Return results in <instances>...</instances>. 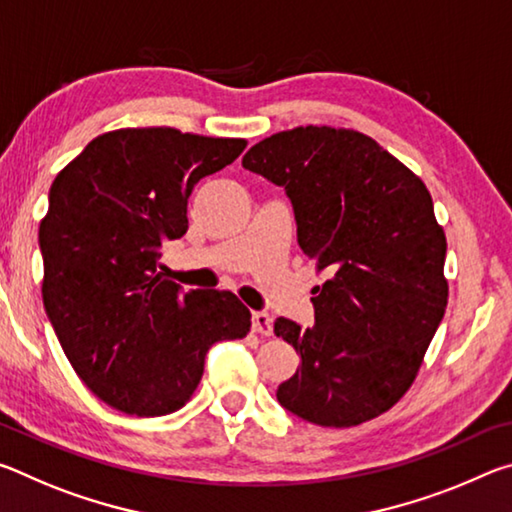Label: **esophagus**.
<instances>
[{"mask_svg":"<svg viewBox=\"0 0 512 512\" xmlns=\"http://www.w3.org/2000/svg\"><path fill=\"white\" fill-rule=\"evenodd\" d=\"M253 332L262 336H273V318L264 314V311H255L253 314Z\"/></svg>","mask_w":512,"mask_h":512,"instance_id":"esophagus-1","label":"esophagus"}]
</instances>
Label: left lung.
Listing matches in <instances>:
<instances>
[{
	"instance_id": "left-lung-1",
	"label": "left lung",
	"mask_w": 512,
	"mask_h": 512,
	"mask_svg": "<svg viewBox=\"0 0 512 512\" xmlns=\"http://www.w3.org/2000/svg\"><path fill=\"white\" fill-rule=\"evenodd\" d=\"M287 189L314 262L316 323L275 320L300 352L277 402L320 427H357L402 400L445 316L447 239L420 176L354 128L298 126L244 160Z\"/></svg>"
}]
</instances>
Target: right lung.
<instances>
[{
  "label": "right lung",
  "instance_id": "right-lung-1",
  "mask_svg": "<svg viewBox=\"0 0 512 512\" xmlns=\"http://www.w3.org/2000/svg\"><path fill=\"white\" fill-rule=\"evenodd\" d=\"M246 144L171 126L117 128L51 183L38 235L42 302L76 375L112 409L137 418L183 409L210 345L250 332L235 293H183L158 271L160 246L187 232L194 185Z\"/></svg>",
  "mask_w": 512,
  "mask_h": 512
}]
</instances>
